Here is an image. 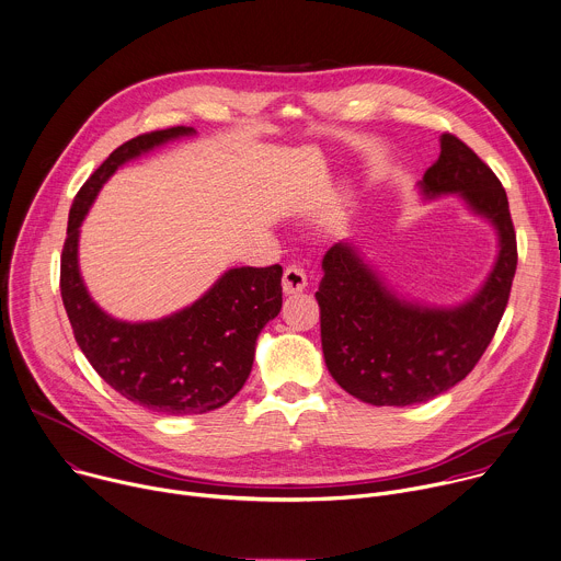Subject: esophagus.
Instances as JSON below:
<instances>
[{
	"mask_svg": "<svg viewBox=\"0 0 561 561\" xmlns=\"http://www.w3.org/2000/svg\"><path fill=\"white\" fill-rule=\"evenodd\" d=\"M307 287V274L302 265H287L283 274V291L285 294H300Z\"/></svg>",
	"mask_w": 561,
	"mask_h": 561,
	"instance_id": "34e87169",
	"label": "esophagus"
}]
</instances>
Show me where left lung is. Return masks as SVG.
I'll list each match as a JSON object with an SVG mask.
<instances>
[{
  "instance_id": "8db88e82",
  "label": "left lung",
  "mask_w": 561,
  "mask_h": 561,
  "mask_svg": "<svg viewBox=\"0 0 561 561\" xmlns=\"http://www.w3.org/2000/svg\"><path fill=\"white\" fill-rule=\"evenodd\" d=\"M420 185L428 196L458 192L491 218L500 256L469 302L431 309L398 298L347 243L324 254L316 300L327 369L347 393L376 407L426 402L465 380L493 341L517 267L506 192L462 139L442 135L439 157Z\"/></svg>"
}]
</instances>
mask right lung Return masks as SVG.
<instances>
[{
    "label": "right lung",
    "instance_id": "add662e5",
    "mask_svg": "<svg viewBox=\"0 0 561 561\" xmlns=\"http://www.w3.org/2000/svg\"><path fill=\"white\" fill-rule=\"evenodd\" d=\"M192 133L185 126L154 130L112 152L77 192L61 252V300L79 350L117 393L165 415H196L228 404L252 371L261 329L283 305L280 265L230 270L194 305L154 322L115 320L88 296L77 241L96 192L128 159Z\"/></svg>",
    "mask_w": 561,
    "mask_h": 561
}]
</instances>
